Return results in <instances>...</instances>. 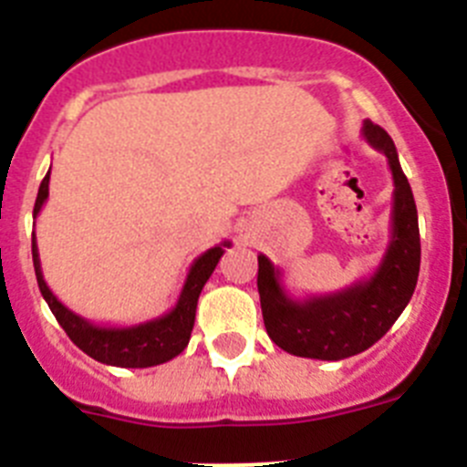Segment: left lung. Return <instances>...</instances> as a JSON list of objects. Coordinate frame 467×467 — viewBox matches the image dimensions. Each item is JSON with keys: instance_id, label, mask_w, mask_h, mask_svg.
I'll use <instances>...</instances> for the list:
<instances>
[{"instance_id": "obj_1", "label": "left lung", "mask_w": 467, "mask_h": 467, "mask_svg": "<svg viewBox=\"0 0 467 467\" xmlns=\"http://www.w3.org/2000/svg\"><path fill=\"white\" fill-rule=\"evenodd\" d=\"M362 135L386 154L393 172L390 243L379 269L332 295L292 299L280 283V269L259 254L257 290L271 341L283 350L313 360H344L377 344L410 304L420 266L419 214L414 193L400 166L390 135L369 119Z\"/></svg>"}]
</instances>
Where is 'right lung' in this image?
<instances>
[{"label": "right lung", "mask_w": 467, "mask_h": 467, "mask_svg": "<svg viewBox=\"0 0 467 467\" xmlns=\"http://www.w3.org/2000/svg\"><path fill=\"white\" fill-rule=\"evenodd\" d=\"M48 180H51V171L41 180L39 193H36L35 201V217L39 214L41 205L47 203ZM229 245L231 243L224 241L222 245L210 247L201 257L193 259L187 280L182 285V292H180V299H177L172 311L163 313V316L154 317V320H147V323L130 325V327H102V325H95L86 320V317L77 316V313L65 306L63 301H57V296L48 290L44 274H41L35 234H32V262H35V274L41 296L47 299L48 308H51L57 323H60V327L67 332L69 339L79 346L86 356L102 362V365L133 367V369L140 367L142 369V367L163 365V362L172 360V358L180 356L187 348L193 320H196L198 296H201L203 285L208 283L214 266H217V262L224 254V247Z\"/></svg>", "instance_id": "add662e5"}]
</instances>
